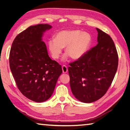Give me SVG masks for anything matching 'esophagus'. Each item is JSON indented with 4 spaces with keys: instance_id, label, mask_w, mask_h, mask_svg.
Here are the masks:
<instances>
[{
    "instance_id": "obj_1",
    "label": "esophagus",
    "mask_w": 130,
    "mask_h": 130,
    "mask_svg": "<svg viewBox=\"0 0 130 130\" xmlns=\"http://www.w3.org/2000/svg\"><path fill=\"white\" fill-rule=\"evenodd\" d=\"M62 72L64 74H66L67 73L68 71V69L67 68V66H66L65 65H63L62 66Z\"/></svg>"
}]
</instances>
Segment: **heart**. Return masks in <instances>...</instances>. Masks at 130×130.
Wrapping results in <instances>:
<instances>
[{
	"label": "heart",
	"mask_w": 130,
	"mask_h": 130,
	"mask_svg": "<svg viewBox=\"0 0 130 130\" xmlns=\"http://www.w3.org/2000/svg\"><path fill=\"white\" fill-rule=\"evenodd\" d=\"M91 36L88 33L80 30H62L56 33L54 39H51L48 42L49 52L52 57L58 59L62 48L65 47L66 54L64 59L70 56L74 60L81 59L84 56L91 43Z\"/></svg>",
	"instance_id": "obj_1"
}]
</instances>
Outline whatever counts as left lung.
Instances as JSON below:
<instances>
[{
    "label": "left lung",
    "instance_id": "8db88e82",
    "mask_svg": "<svg viewBox=\"0 0 130 130\" xmlns=\"http://www.w3.org/2000/svg\"><path fill=\"white\" fill-rule=\"evenodd\" d=\"M97 45L69 67L73 95L81 102L90 103L104 95L117 71L118 55L114 43L108 34L96 28Z\"/></svg>",
    "mask_w": 130,
    "mask_h": 130
}]
</instances>
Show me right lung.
<instances>
[{"label": "right lung", "instance_id": "1", "mask_svg": "<svg viewBox=\"0 0 130 130\" xmlns=\"http://www.w3.org/2000/svg\"><path fill=\"white\" fill-rule=\"evenodd\" d=\"M52 28L48 24L28 27L16 37L10 52V68L19 89L37 103L51 97L62 72L61 65L50 58L42 41L44 33Z\"/></svg>", "mask_w": 130, "mask_h": 130}]
</instances>
